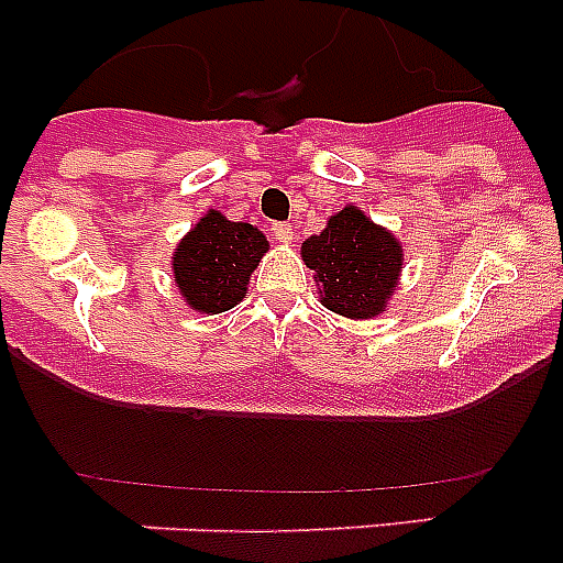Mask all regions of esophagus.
<instances>
[{
	"label": "esophagus",
	"instance_id": "34e87169",
	"mask_svg": "<svg viewBox=\"0 0 563 563\" xmlns=\"http://www.w3.org/2000/svg\"><path fill=\"white\" fill-rule=\"evenodd\" d=\"M271 233H273V239H276V242H292V236H296V231H292V225L290 222H273L271 225Z\"/></svg>",
	"mask_w": 563,
	"mask_h": 563
}]
</instances>
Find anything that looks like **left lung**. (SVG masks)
<instances>
[{"mask_svg": "<svg viewBox=\"0 0 563 563\" xmlns=\"http://www.w3.org/2000/svg\"><path fill=\"white\" fill-rule=\"evenodd\" d=\"M301 256L321 282L324 307L346 318L383 312L402 265L397 239L366 220L355 206L338 211L324 231L307 239Z\"/></svg>", "mask_w": 563, "mask_h": 563, "instance_id": "left-lung-1", "label": "left lung"}]
</instances>
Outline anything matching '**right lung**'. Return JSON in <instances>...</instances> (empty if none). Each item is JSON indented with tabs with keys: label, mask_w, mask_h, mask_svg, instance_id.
<instances>
[{
	"label": "right lung",
	"mask_w": 563,
	"mask_h": 563,
	"mask_svg": "<svg viewBox=\"0 0 563 563\" xmlns=\"http://www.w3.org/2000/svg\"><path fill=\"white\" fill-rule=\"evenodd\" d=\"M265 253V233L208 211L174 251V282L194 310L217 316L242 301Z\"/></svg>",
	"instance_id": "add662e5"
}]
</instances>
